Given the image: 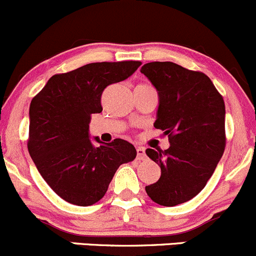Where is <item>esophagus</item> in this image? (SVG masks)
<instances>
[{
	"label": "esophagus",
	"mask_w": 256,
	"mask_h": 256,
	"mask_svg": "<svg viewBox=\"0 0 256 256\" xmlns=\"http://www.w3.org/2000/svg\"><path fill=\"white\" fill-rule=\"evenodd\" d=\"M146 158V149L142 146L136 148V159L138 160H144Z\"/></svg>",
	"instance_id": "34e87169"
}]
</instances>
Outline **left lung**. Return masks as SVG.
I'll use <instances>...</instances> for the list:
<instances>
[{
	"mask_svg": "<svg viewBox=\"0 0 256 256\" xmlns=\"http://www.w3.org/2000/svg\"><path fill=\"white\" fill-rule=\"evenodd\" d=\"M140 72L156 88L154 127L164 130L170 143L166 150L146 149L162 176L146 191L158 204L172 207L204 190L224 152V101L207 75L175 62H148Z\"/></svg>",
	"mask_w": 256,
	"mask_h": 256,
	"instance_id": "obj_1",
	"label": "left lung"
}]
</instances>
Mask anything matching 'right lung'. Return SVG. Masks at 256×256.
I'll list each match as a JSON object with an SVG mask.
<instances>
[{
	"label": "right lung",
	"mask_w": 256,
	"mask_h": 256,
	"mask_svg": "<svg viewBox=\"0 0 256 256\" xmlns=\"http://www.w3.org/2000/svg\"><path fill=\"white\" fill-rule=\"evenodd\" d=\"M140 62H91L56 74L33 97L28 152L42 178L69 204L91 206L107 192L117 168L133 162L136 150L123 139L104 144L90 139L91 114L102 112L108 85L128 78Z\"/></svg>",
	"instance_id": "1"
}]
</instances>
